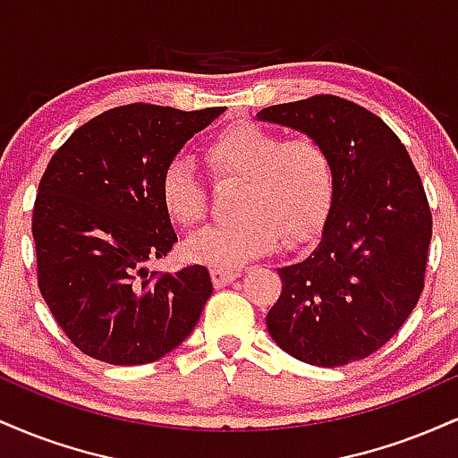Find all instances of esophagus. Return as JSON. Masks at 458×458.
Listing matches in <instances>:
<instances>
[{
    "instance_id": "esophagus-1",
    "label": "esophagus",
    "mask_w": 458,
    "mask_h": 458,
    "mask_svg": "<svg viewBox=\"0 0 458 458\" xmlns=\"http://www.w3.org/2000/svg\"><path fill=\"white\" fill-rule=\"evenodd\" d=\"M215 286H225V284L234 282L236 277H241V269H213L211 271Z\"/></svg>"
}]
</instances>
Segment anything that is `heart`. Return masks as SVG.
Instances as JSON below:
<instances>
[{
  "label": "heart",
  "instance_id": "heart-1",
  "mask_svg": "<svg viewBox=\"0 0 458 458\" xmlns=\"http://www.w3.org/2000/svg\"><path fill=\"white\" fill-rule=\"evenodd\" d=\"M204 159L217 178H243L241 215L233 224L208 225L189 239L185 256L213 269H233L269 254L280 241H306L323 222L334 191L331 161L323 146L308 135L282 140L251 123L219 131L204 148ZM161 207L182 230L207 215V189L187 161L176 159L159 181Z\"/></svg>",
  "mask_w": 458,
  "mask_h": 458
}]
</instances>
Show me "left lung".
Masks as SVG:
<instances>
[{
	"mask_svg": "<svg viewBox=\"0 0 458 458\" xmlns=\"http://www.w3.org/2000/svg\"><path fill=\"white\" fill-rule=\"evenodd\" d=\"M256 120L317 140L334 174L317 245L277 269L269 335L312 366L364 360L403 327L424 288L433 219L411 157L381 118L331 94L271 105Z\"/></svg>",
	"mask_w": 458,
	"mask_h": 458,
	"instance_id": "8db88e82",
	"label": "left lung"
}]
</instances>
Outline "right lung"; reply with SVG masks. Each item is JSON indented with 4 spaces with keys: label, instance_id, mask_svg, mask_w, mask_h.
Returning a JSON list of instances; mask_svg holds the SVG:
<instances>
[{
    "label": "right lung",
    "instance_id": "add662e5",
    "mask_svg": "<svg viewBox=\"0 0 458 458\" xmlns=\"http://www.w3.org/2000/svg\"><path fill=\"white\" fill-rule=\"evenodd\" d=\"M225 107L109 109L68 138L47 165L31 234L38 288L72 344L114 366L150 364L191 334L213 295L208 269L155 277L148 262L178 239L159 181Z\"/></svg>",
    "mask_w": 458,
    "mask_h": 458
}]
</instances>
